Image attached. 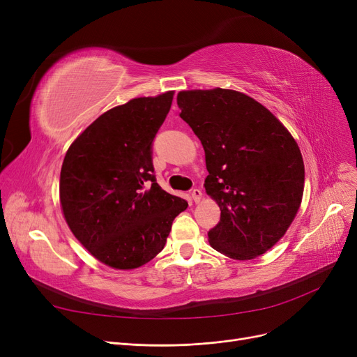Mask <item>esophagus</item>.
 Returning <instances> with one entry per match:
<instances>
[{
	"instance_id": "34e87169",
	"label": "esophagus",
	"mask_w": 357,
	"mask_h": 357,
	"mask_svg": "<svg viewBox=\"0 0 357 357\" xmlns=\"http://www.w3.org/2000/svg\"><path fill=\"white\" fill-rule=\"evenodd\" d=\"M191 198H192V201H194V202H199V201H201V198H202V192H201V190L194 188V190L191 191Z\"/></svg>"
}]
</instances>
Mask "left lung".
Listing matches in <instances>:
<instances>
[{
    "instance_id": "left-lung-1",
    "label": "left lung",
    "mask_w": 357,
    "mask_h": 357,
    "mask_svg": "<svg viewBox=\"0 0 357 357\" xmlns=\"http://www.w3.org/2000/svg\"><path fill=\"white\" fill-rule=\"evenodd\" d=\"M178 105L202 143L204 186L221 210L210 245L236 260L264 255L285 234L303 199L296 142L268 108L237 91H182Z\"/></svg>"
}]
</instances>
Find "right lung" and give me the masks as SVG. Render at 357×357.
Wrapping results in <instances>:
<instances>
[{
	"label": "right lung",
	"instance_id": "1",
	"mask_svg": "<svg viewBox=\"0 0 357 357\" xmlns=\"http://www.w3.org/2000/svg\"><path fill=\"white\" fill-rule=\"evenodd\" d=\"M174 92L135 98L85 128L63 159L61 204L69 229L107 266L135 269L163 248L188 202L156 182L153 140Z\"/></svg>",
	"mask_w": 357,
	"mask_h": 357
}]
</instances>
